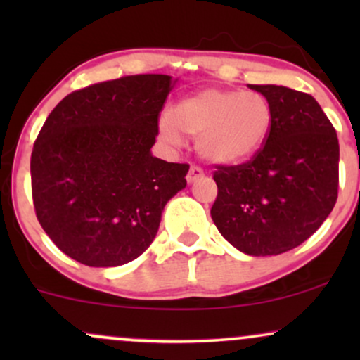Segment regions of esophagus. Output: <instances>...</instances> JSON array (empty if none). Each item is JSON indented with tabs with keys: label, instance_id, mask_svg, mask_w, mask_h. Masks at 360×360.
<instances>
[{
	"label": "esophagus",
	"instance_id": "esophagus-1",
	"mask_svg": "<svg viewBox=\"0 0 360 360\" xmlns=\"http://www.w3.org/2000/svg\"><path fill=\"white\" fill-rule=\"evenodd\" d=\"M203 176H205L203 169L198 167V166H191V167H189L188 176H186V179H188V183H194V181L201 179V177H203Z\"/></svg>",
	"mask_w": 360,
	"mask_h": 360
}]
</instances>
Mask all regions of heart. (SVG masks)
Masks as SVG:
<instances>
[{
  "label": "heart",
  "instance_id": "1",
  "mask_svg": "<svg viewBox=\"0 0 360 360\" xmlns=\"http://www.w3.org/2000/svg\"><path fill=\"white\" fill-rule=\"evenodd\" d=\"M269 101L255 91L208 88L184 98L160 115L159 135L169 147L196 137L200 155L210 162L237 164L262 147L271 130Z\"/></svg>",
  "mask_w": 360,
  "mask_h": 360
}]
</instances>
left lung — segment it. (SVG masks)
<instances>
[{
  "instance_id": "left-lung-1",
  "label": "left lung",
  "mask_w": 360,
  "mask_h": 360,
  "mask_svg": "<svg viewBox=\"0 0 360 360\" xmlns=\"http://www.w3.org/2000/svg\"><path fill=\"white\" fill-rule=\"evenodd\" d=\"M269 101L271 130L254 157L214 166L212 218L235 249L278 255L320 229L338 196V139L311 94L250 84Z\"/></svg>"
}]
</instances>
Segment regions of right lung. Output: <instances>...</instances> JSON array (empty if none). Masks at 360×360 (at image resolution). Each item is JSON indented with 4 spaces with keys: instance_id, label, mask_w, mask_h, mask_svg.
Masks as SVG:
<instances>
[{
    "instance_id": "add662e5",
    "label": "right lung",
    "mask_w": 360,
    "mask_h": 360,
    "mask_svg": "<svg viewBox=\"0 0 360 360\" xmlns=\"http://www.w3.org/2000/svg\"><path fill=\"white\" fill-rule=\"evenodd\" d=\"M171 76L137 74L72 91L45 120L30 159L37 218L65 255L117 267L148 249L188 164L150 154Z\"/></svg>"
}]
</instances>
